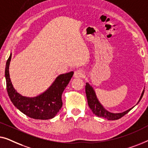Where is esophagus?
Returning <instances> with one entry per match:
<instances>
[{
  "label": "esophagus",
  "instance_id": "34e87169",
  "mask_svg": "<svg viewBox=\"0 0 148 148\" xmlns=\"http://www.w3.org/2000/svg\"><path fill=\"white\" fill-rule=\"evenodd\" d=\"M83 76H84V73H83V72L81 71V70H77V71L74 72V78H80Z\"/></svg>",
  "mask_w": 148,
  "mask_h": 148
}]
</instances>
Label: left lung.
Segmentation results:
<instances>
[{
	"label": "left lung",
	"instance_id": "obj_1",
	"mask_svg": "<svg viewBox=\"0 0 148 148\" xmlns=\"http://www.w3.org/2000/svg\"><path fill=\"white\" fill-rule=\"evenodd\" d=\"M85 87H86V89H85V90H86V95L87 97V101H88V105L89 106V107H90V109L92 110V113H94L95 115L100 116V117H103L107 119L108 120L111 121L119 119L121 118L123 116L126 115V114L128 112H130L135 106L139 103V102L141 101V98L143 97V93H144V90H143L138 102H137V104L134 106V107H132L131 109H129L128 110H127V111L121 112V113H112V112H110L108 111V110L106 109L105 108L103 107V105L100 103L99 99H98V98L97 97V95H96L94 88H93V87L91 86L88 82L86 83V86Z\"/></svg>",
	"mask_w": 148,
	"mask_h": 148
}]
</instances>
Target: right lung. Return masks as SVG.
Wrapping results in <instances>:
<instances>
[{
    "label": "right lung",
    "instance_id": "add662e5",
    "mask_svg": "<svg viewBox=\"0 0 148 148\" xmlns=\"http://www.w3.org/2000/svg\"><path fill=\"white\" fill-rule=\"evenodd\" d=\"M11 56L12 53L6 63L5 79L8 95L12 104L21 112L32 119L47 120L53 118L62 107V93L69 84L74 72L58 76L46 90L36 97H25L15 90L10 78Z\"/></svg>",
    "mask_w": 148,
    "mask_h": 148
}]
</instances>
